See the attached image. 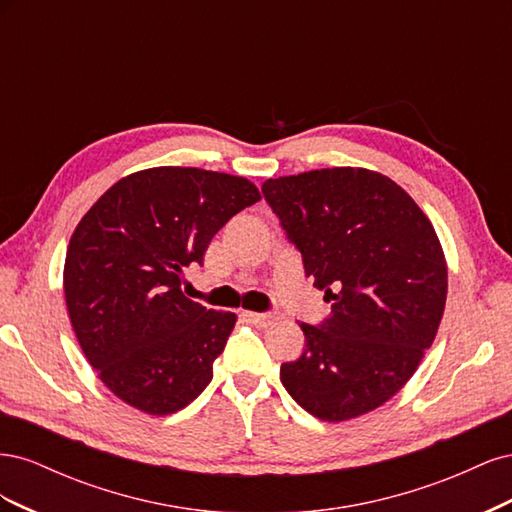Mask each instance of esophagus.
<instances>
[{
  "label": "esophagus",
  "mask_w": 512,
  "mask_h": 512,
  "mask_svg": "<svg viewBox=\"0 0 512 512\" xmlns=\"http://www.w3.org/2000/svg\"><path fill=\"white\" fill-rule=\"evenodd\" d=\"M243 318L247 322L256 324V327H269V324L275 320L273 314H258V312H243Z\"/></svg>",
  "instance_id": "34e87169"
}]
</instances>
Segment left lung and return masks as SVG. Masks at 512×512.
<instances>
[{
	"mask_svg": "<svg viewBox=\"0 0 512 512\" xmlns=\"http://www.w3.org/2000/svg\"><path fill=\"white\" fill-rule=\"evenodd\" d=\"M262 194L331 303L320 327L301 322L305 350L282 365V384L320 421L380 408L414 376L444 314L448 269L433 224L367 168L267 179Z\"/></svg>",
	"mask_w": 512,
	"mask_h": 512,
	"instance_id": "8db88e82",
	"label": "left lung"
}]
</instances>
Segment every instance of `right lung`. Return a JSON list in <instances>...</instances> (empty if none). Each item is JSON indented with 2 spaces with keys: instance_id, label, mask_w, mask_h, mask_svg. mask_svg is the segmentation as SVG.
<instances>
[{
  "instance_id": "1",
  "label": "right lung",
  "mask_w": 512,
  "mask_h": 512,
  "mask_svg": "<svg viewBox=\"0 0 512 512\" xmlns=\"http://www.w3.org/2000/svg\"><path fill=\"white\" fill-rule=\"evenodd\" d=\"M258 200L245 177L156 166L111 185L74 228L68 316L85 359L128 406L173 414L211 382L237 314L185 297L183 271L203 265L215 232Z\"/></svg>"
}]
</instances>
